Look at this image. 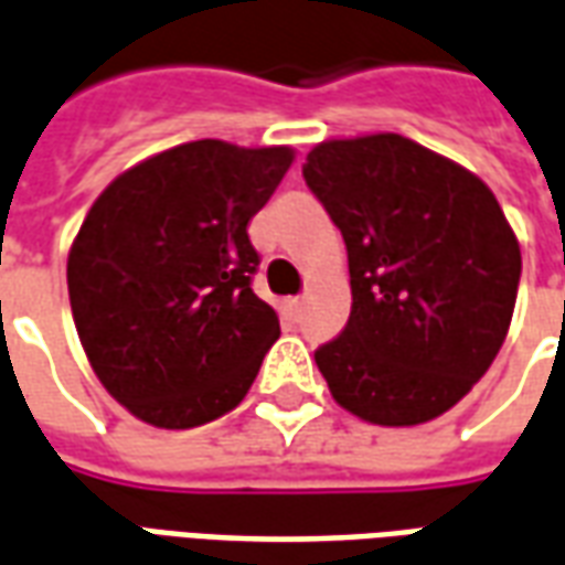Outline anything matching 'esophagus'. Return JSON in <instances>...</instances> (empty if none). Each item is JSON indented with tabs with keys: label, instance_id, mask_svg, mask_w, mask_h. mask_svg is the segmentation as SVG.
<instances>
[{
	"label": "esophagus",
	"instance_id": "1",
	"mask_svg": "<svg viewBox=\"0 0 565 565\" xmlns=\"http://www.w3.org/2000/svg\"><path fill=\"white\" fill-rule=\"evenodd\" d=\"M287 306H290V311H302V308H306V299L299 296V299H290Z\"/></svg>",
	"mask_w": 565,
	"mask_h": 565
}]
</instances>
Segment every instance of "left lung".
Segmentation results:
<instances>
[{"mask_svg":"<svg viewBox=\"0 0 565 565\" xmlns=\"http://www.w3.org/2000/svg\"><path fill=\"white\" fill-rule=\"evenodd\" d=\"M306 184L342 230L351 318L315 351L344 412L417 426L472 391L509 335L521 245L493 190L396 132L311 148Z\"/></svg>","mask_w":565,"mask_h":565,"instance_id":"obj_1","label":"left lung"}]
</instances>
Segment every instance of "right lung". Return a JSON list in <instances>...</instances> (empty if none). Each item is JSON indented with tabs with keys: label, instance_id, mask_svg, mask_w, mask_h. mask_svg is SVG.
<instances>
[{
	"label": "right lung",
	"instance_id": "1",
	"mask_svg": "<svg viewBox=\"0 0 565 565\" xmlns=\"http://www.w3.org/2000/svg\"><path fill=\"white\" fill-rule=\"evenodd\" d=\"M294 148L199 139L117 174L68 250V302L96 379L129 415L193 429L233 412L281 335L250 278L247 223Z\"/></svg>",
	"mask_w": 565,
	"mask_h": 565
}]
</instances>
